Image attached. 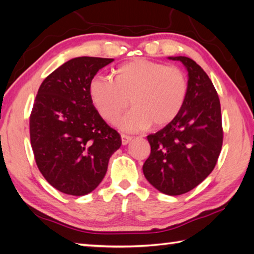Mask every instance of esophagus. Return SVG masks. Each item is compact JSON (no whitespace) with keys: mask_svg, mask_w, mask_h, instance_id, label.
<instances>
[{"mask_svg":"<svg viewBox=\"0 0 254 254\" xmlns=\"http://www.w3.org/2000/svg\"><path fill=\"white\" fill-rule=\"evenodd\" d=\"M121 139H122V144L126 145V144H127L132 140V136L127 135V134H122L121 135Z\"/></svg>","mask_w":254,"mask_h":254,"instance_id":"1","label":"esophagus"}]
</instances>
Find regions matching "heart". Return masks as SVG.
Segmentation results:
<instances>
[{
  "instance_id": "obj_1",
  "label": "heart",
  "mask_w": 254,
  "mask_h": 254,
  "mask_svg": "<svg viewBox=\"0 0 254 254\" xmlns=\"http://www.w3.org/2000/svg\"><path fill=\"white\" fill-rule=\"evenodd\" d=\"M188 94V79L176 66L148 59H134L114 70V78L95 76L89 95L101 117L118 121L131 103L133 109L120 126L124 130H145L153 123L160 127L180 113Z\"/></svg>"
}]
</instances>
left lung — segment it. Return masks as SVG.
Listing matches in <instances>:
<instances>
[{
	"instance_id": "8db88e82",
	"label": "left lung",
	"mask_w": 254,
	"mask_h": 254,
	"mask_svg": "<svg viewBox=\"0 0 254 254\" xmlns=\"http://www.w3.org/2000/svg\"><path fill=\"white\" fill-rule=\"evenodd\" d=\"M179 60L188 71V94L180 113L147 139L151 147L143 165L148 182L163 194L191 190L212 173L223 144L221 103L207 74L188 57Z\"/></svg>"
}]
</instances>
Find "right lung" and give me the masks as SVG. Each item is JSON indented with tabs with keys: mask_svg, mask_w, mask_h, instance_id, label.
Segmentation results:
<instances>
[{
	"mask_svg": "<svg viewBox=\"0 0 254 254\" xmlns=\"http://www.w3.org/2000/svg\"><path fill=\"white\" fill-rule=\"evenodd\" d=\"M111 58L78 57L42 81L30 114L34 160L51 186L67 195L93 191L104 178L121 135L98 114L89 83Z\"/></svg>",
	"mask_w": 254,
	"mask_h": 254,
	"instance_id": "1",
	"label": "right lung"
}]
</instances>
